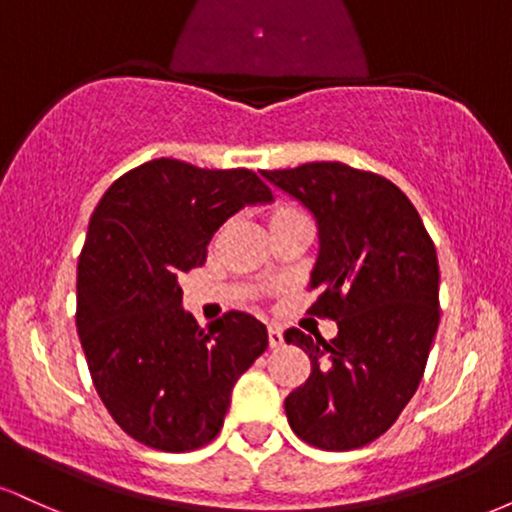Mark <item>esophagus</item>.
<instances>
[{
    "mask_svg": "<svg viewBox=\"0 0 512 512\" xmlns=\"http://www.w3.org/2000/svg\"><path fill=\"white\" fill-rule=\"evenodd\" d=\"M269 346L272 349H279L281 344H284V330H281L279 325H269Z\"/></svg>",
    "mask_w": 512,
    "mask_h": 512,
    "instance_id": "34e87169",
    "label": "esophagus"
}]
</instances>
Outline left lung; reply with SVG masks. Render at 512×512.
<instances>
[{"mask_svg": "<svg viewBox=\"0 0 512 512\" xmlns=\"http://www.w3.org/2000/svg\"><path fill=\"white\" fill-rule=\"evenodd\" d=\"M317 221L320 252L308 313L337 322V337L284 332L310 358L286 397L298 438L322 450L373 443L397 421L424 378L436 337L438 255L409 197L383 175L339 161L262 170Z\"/></svg>", "mask_w": 512, "mask_h": 512, "instance_id": "obj_1", "label": "left lung"}]
</instances>
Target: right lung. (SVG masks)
<instances>
[{
  "label": "right lung",
  "instance_id": "obj_1",
  "mask_svg": "<svg viewBox=\"0 0 512 512\" xmlns=\"http://www.w3.org/2000/svg\"><path fill=\"white\" fill-rule=\"evenodd\" d=\"M272 190L248 168L175 158L108 187L76 269V332L98 397L139 443L187 452L219 436L231 390L264 354L267 327L231 310L209 330L182 310L178 279L207 262L221 223Z\"/></svg>",
  "mask_w": 512,
  "mask_h": 512
}]
</instances>
